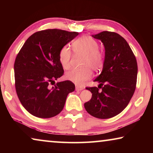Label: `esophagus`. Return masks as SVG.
<instances>
[{"mask_svg":"<svg viewBox=\"0 0 153 153\" xmlns=\"http://www.w3.org/2000/svg\"><path fill=\"white\" fill-rule=\"evenodd\" d=\"M84 89V88L81 87V86H76V91H80V90H82Z\"/></svg>","mask_w":153,"mask_h":153,"instance_id":"1","label":"esophagus"}]
</instances>
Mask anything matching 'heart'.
Wrapping results in <instances>:
<instances>
[{
	"label": "heart",
	"mask_w": 153,
	"mask_h": 153,
	"mask_svg": "<svg viewBox=\"0 0 153 153\" xmlns=\"http://www.w3.org/2000/svg\"><path fill=\"white\" fill-rule=\"evenodd\" d=\"M72 48L76 55L84 56L81 70H71L65 74V78L77 85H82L91 78L92 69L98 71L101 69L105 61V54L98 48L97 40L90 36H82L72 44ZM71 52L63 46L59 53V60L62 67L68 70L71 67Z\"/></svg>",
	"instance_id": "b5f03b06"
}]
</instances>
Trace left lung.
<instances>
[{"label": "left lung", "instance_id": "8db88e82", "mask_svg": "<svg viewBox=\"0 0 153 153\" xmlns=\"http://www.w3.org/2000/svg\"><path fill=\"white\" fill-rule=\"evenodd\" d=\"M92 37L103 43L105 57L101 74L94 79L99 86L86 88L92 94L84 107L93 117L108 119L120 114L130 101L136 87L138 65L130 46L120 34L104 31Z\"/></svg>", "mask_w": 153, "mask_h": 153}]
</instances>
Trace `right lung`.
<instances>
[{"label":"right lung","mask_w":153,"mask_h":153,"mask_svg":"<svg viewBox=\"0 0 153 153\" xmlns=\"http://www.w3.org/2000/svg\"><path fill=\"white\" fill-rule=\"evenodd\" d=\"M79 34L48 29L33 33L25 41L14 63L15 90L22 105L39 118L55 117L63 110L75 85L55 80L63 75L59 60L61 49Z\"/></svg>","instance_id":"add662e5"}]
</instances>
